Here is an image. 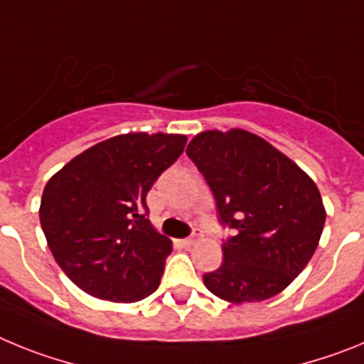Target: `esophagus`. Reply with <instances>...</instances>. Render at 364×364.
I'll return each mask as SVG.
<instances>
[{
  "label": "esophagus",
  "instance_id": "esophagus-1",
  "mask_svg": "<svg viewBox=\"0 0 364 364\" xmlns=\"http://www.w3.org/2000/svg\"><path fill=\"white\" fill-rule=\"evenodd\" d=\"M200 237H202V231L200 230H195V231H193L191 237H188V239L184 240V246L189 247V246H193V244H197Z\"/></svg>",
  "mask_w": 364,
  "mask_h": 364
}]
</instances>
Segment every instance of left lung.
Segmentation results:
<instances>
[{"label":"left lung","mask_w":364,"mask_h":364,"mask_svg":"<svg viewBox=\"0 0 364 364\" xmlns=\"http://www.w3.org/2000/svg\"><path fill=\"white\" fill-rule=\"evenodd\" d=\"M237 231L205 288L231 304L281 294L319 246L326 210L314 180L284 153L246 129L202 131L186 149Z\"/></svg>","instance_id":"left-lung-1"}]
</instances>
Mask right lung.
Returning <instances> with one entry per match:
<instances>
[{
  "mask_svg": "<svg viewBox=\"0 0 364 364\" xmlns=\"http://www.w3.org/2000/svg\"><path fill=\"white\" fill-rule=\"evenodd\" d=\"M186 142V134H117L50 176L41 195V228L80 290L136 302L159 288L173 242L147 218L146 197Z\"/></svg>",
  "mask_w": 364,
  "mask_h": 364,
  "instance_id": "obj_1",
  "label": "right lung"
}]
</instances>
